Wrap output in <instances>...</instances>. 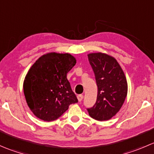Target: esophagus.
Instances as JSON below:
<instances>
[{
  "label": "esophagus",
  "mask_w": 154,
  "mask_h": 154,
  "mask_svg": "<svg viewBox=\"0 0 154 154\" xmlns=\"http://www.w3.org/2000/svg\"><path fill=\"white\" fill-rule=\"evenodd\" d=\"M77 99H78L79 101H82V100L83 99V95H82V94H79V95H77Z\"/></svg>",
  "instance_id": "34e87169"
}]
</instances>
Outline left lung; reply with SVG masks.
<instances>
[{"label": "left lung", "instance_id": "8db88e82", "mask_svg": "<svg viewBox=\"0 0 154 154\" xmlns=\"http://www.w3.org/2000/svg\"><path fill=\"white\" fill-rule=\"evenodd\" d=\"M88 59L95 76L97 96L95 104L87 110L92 119L107 121L116 116L125 102L127 79L114 57L103 53H92L88 54Z\"/></svg>", "mask_w": 154, "mask_h": 154}]
</instances>
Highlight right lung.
Here are the masks:
<instances>
[{"instance_id": "right-lung-1", "label": "right lung", "mask_w": 154, "mask_h": 154, "mask_svg": "<svg viewBox=\"0 0 154 154\" xmlns=\"http://www.w3.org/2000/svg\"><path fill=\"white\" fill-rule=\"evenodd\" d=\"M76 64L69 54L48 53L31 66L24 81V94L34 115L45 122L60 118L70 104L78 102L67 79Z\"/></svg>"}]
</instances>
